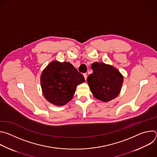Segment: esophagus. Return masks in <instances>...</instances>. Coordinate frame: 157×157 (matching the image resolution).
<instances>
[{
	"mask_svg": "<svg viewBox=\"0 0 157 157\" xmlns=\"http://www.w3.org/2000/svg\"><path fill=\"white\" fill-rule=\"evenodd\" d=\"M83 76H84V79H85V80L86 81V79H87V75L86 74H83Z\"/></svg>",
	"mask_w": 157,
	"mask_h": 157,
	"instance_id": "34e87169",
	"label": "esophagus"
}]
</instances>
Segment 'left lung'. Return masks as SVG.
I'll return each mask as SVG.
<instances>
[{
	"label": "left lung",
	"instance_id": "1",
	"mask_svg": "<svg viewBox=\"0 0 157 157\" xmlns=\"http://www.w3.org/2000/svg\"><path fill=\"white\" fill-rule=\"evenodd\" d=\"M91 68L93 72L87 77V81L93 96L104 102L117 98L124 81L120 71L112 65L102 62L93 63Z\"/></svg>",
	"mask_w": 157,
	"mask_h": 157
}]
</instances>
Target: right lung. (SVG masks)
<instances>
[{"label":"right lung","mask_w":157,"mask_h":157,"mask_svg":"<svg viewBox=\"0 0 157 157\" xmlns=\"http://www.w3.org/2000/svg\"><path fill=\"white\" fill-rule=\"evenodd\" d=\"M85 82L84 76L70 62L53 61L40 76L43 94L49 102L62 106L73 99L78 85Z\"/></svg>","instance_id":"obj_1"}]
</instances>
